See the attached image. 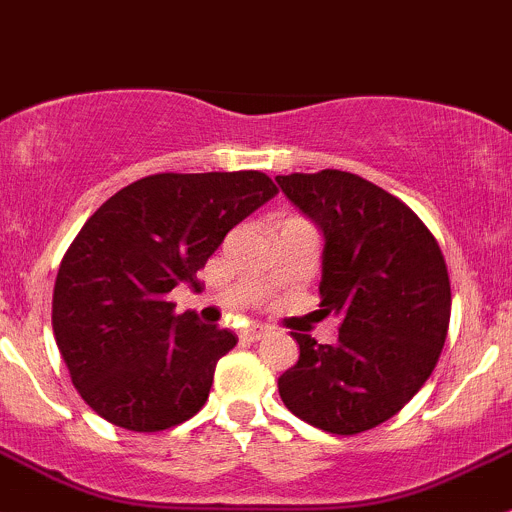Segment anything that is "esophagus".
<instances>
[{
	"label": "esophagus",
	"mask_w": 512,
	"mask_h": 512,
	"mask_svg": "<svg viewBox=\"0 0 512 512\" xmlns=\"http://www.w3.org/2000/svg\"><path fill=\"white\" fill-rule=\"evenodd\" d=\"M267 334H270V329L262 327V324H252V327L242 329L240 339L242 342H260V339H265Z\"/></svg>",
	"instance_id": "obj_1"
}]
</instances>
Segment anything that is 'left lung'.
Here are the masks:
<instances>
[{"instance_id":"obj_1","label":"left lung","mask_w":512,"mask_h":512,"mask_svg":"<svg viewBox=\"0 0 512 512\" xmlns=\"http://www.w3.org/2000/svg\"><path fill=\"white\" fill-rule=\"evenodd\" d=\"M324 237L319 307L342 317L337 344L292 337L299 361L277 379L294 416L352 436L399 414L426 384L451 319L436 237L409 205L344 170L277 175Z\"/></svg>"}]
</instances>
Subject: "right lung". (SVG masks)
I'll use <instances>...</instances> for the list:
<instances>
[{
  "label": "right lung",
  "mask_w": 512,
  "mask_h": 512,
  "mask_svg": "<svg viewBox=\"0 0 512 512\" xmlns=\"http://www.w3.org/2000/svg\"><path fill=\"white\" fill-rule=\"evenodd\" d=\"M265 173H158L108 198L61 260L51 327L81 399L113 426L163 431L198 414L215 364L237 344L195 312L173 314L180 282L200 289L227 232L275 198Z\"/></svg>",
  "instance_id": "obj_1"
}]
</instances>
